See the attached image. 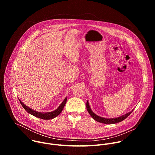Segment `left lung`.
I'll return each mask as SVG.
<instances>
[{
	"instance_id": "obj_1",
	"label": "left lung",
	"mask_w": 155,
	"mask_h": 155,
	"mask_svg": "<svg viewBox=\"0 0 155 155\" xmlns=\"http://www.w3.org/2000/svg\"><path fill=\"white\" fill-rule=\"evenodd\" d=\"M86 108H87V110L88 113L90 114V115L92 117V118L99 122V123H104V124H115V123H119V122H121L123 120H125L132 112H133V110H132L131 112L126 114H124L120 117H118V118H103V117H101L97 115H96L93 111L90 108V104H89V102H88V101H87L86 102Z\"/></svg>"
}]
</instances>
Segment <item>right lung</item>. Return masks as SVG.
Listing matches in <instances>:
<instances>
[{
  "instance_id": "1",
  "label": "right lung",
  "mask_w": 155,
  "mask_h": 155,
  "mask_svg": "<svg viewBox=\"0 0 155 155\" xmlns=\"http://www.w3.org/2000/svg\"><path fill=\"white\" fill-rule=\"evenodd\" d=\"M67 98L68 97L65 98L64 101L61 103V104L59 106V107L57 109H56L53 112H47V113H43V112L41 113V112H38L35 111V110H32V108H31L28 107V106H26V105H25V104L22 102L20 101V99H19V101L21 105L23 106V107L26 110V111L29 114H31L32 115H33L35 117L43 119V120H51V119H53V118L56 117L58 115H59L61 114V112H62V110H63V108L66 104V102H67Z\"/></svg>"
}]
</instances>
